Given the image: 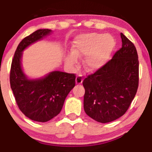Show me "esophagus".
Instances as JSON below:
<instances>
[{
    "label": "esophagus",
    "instance_id": "1",
    "mask_svg": "<svg viewBox=\"0 0 152 152\" xmlns=\"http://www.w3.org/2000/svg\"><path fill=\"white\" fill-rule=\"evenodd\" d=\"M83 78L82 75H78L76 78V84H81L83 82Z\"/></svg>",
    "mask_w": 152,
    "mask_h": 152
}]
</instances>
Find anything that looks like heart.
Segmentation results:
<instances>
[{"instance_id": "obj_1", "label": "heart", "mask_w": 152, "mask_h": 152, "mask_svg": "<svg viewBox=\"0 0 152 152\" xmlns=\"http://www.w3.org/2000/svg\"><path fill=\"white\" fill-rule=\"evenodd\" d=\"M115 48V41L109 34L89 33L81 34L73 42L72 51L66 58V63L74 66L78 58L86 56L84 65L88 71H94L102 66Z\"/></svg>"}]
</instances>
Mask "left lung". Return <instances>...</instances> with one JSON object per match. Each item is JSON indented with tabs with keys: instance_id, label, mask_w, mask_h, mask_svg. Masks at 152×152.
<instances>
[{
	"instance_id": "obj_1",
	"label": "left lung",
	"mask_w": 152,
	"mask_h": 152,
	"mask_svg": "<svg viewBox=\"0 0 152 152\" xmlns=\"http://www.w3.org/2000/svg\"><path fill=\"white\" fill-rule=\"evenodd\" d=\"M121 38L122 47L112 59L83 81L85 112L103 124L115 121L127 111L139 84L137 50L122 33Z\"/></svg>"
}]
</instances>
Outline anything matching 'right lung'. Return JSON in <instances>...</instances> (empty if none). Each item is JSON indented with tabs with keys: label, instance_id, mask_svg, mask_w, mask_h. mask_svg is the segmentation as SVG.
<instances>
[{
	"label": "right lung",
	"instance_id": "obj_1",
	"mask_svg": "<svg viewBox=\"0 0 152 152\" xmlns=\"http://www.w3.org/2000/svg\"><path fill=\"white\" fill-rule=\"evenodd\" d=\"M50 32L47 28L38 29L25 37L17 46L10 73V87L19 109L31 120L38 122H47L58 115L76 84L75 74L55 71L43 78L29 80L22 72V51Z\"/></svg>",
	"mask_w": 152,
	"mask_h": 152
}]
</instances>
